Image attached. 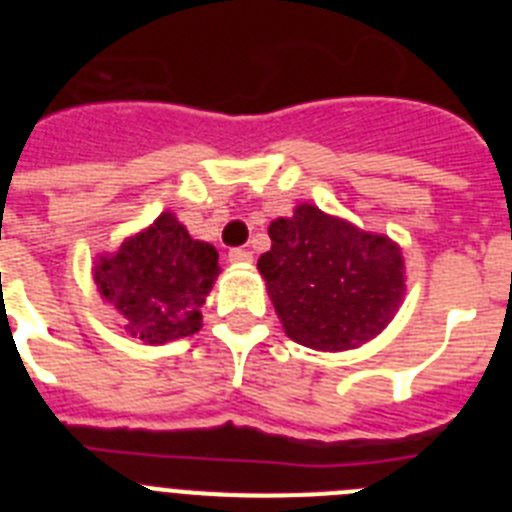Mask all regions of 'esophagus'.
Returning <instances> with one entry per match:
<instances>
[{"instance_id":"esophagus-1","label":"esophagus","mask_w":512,"mask_h":512,"mask_svg":"<svg viewBox=\"0 0 512 512\" xmlns=\"http://www.w3.org/2000/svg\"><path fill=\"white\" fill-rule=\"evenodd\" d=\"M228 259L233 261V264H251L253 253L248 251V248H230Z\"/></svg>"}]
</instances>
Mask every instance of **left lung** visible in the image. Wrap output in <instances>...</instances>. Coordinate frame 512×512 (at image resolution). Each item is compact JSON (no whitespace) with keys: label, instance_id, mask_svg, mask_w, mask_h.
Returning a JSON list of instances; mask_svg holds the SVG:
<instances>
[{"label":"left lung","instance_id":"8db88e82","mask_svg":"<svg viewBox=\"0 0 512 512\" xmlns=\"http://www.w3.org/2000/svg\"><path fill=\"white\" fill-rule=\"evenodd\" d=\"M259 271L292 341L346 351L374 338L402 300V253L318 207L300 205L269 225Z\"/></svg>","mask_w":512,"mask_h":512}]
</instances>
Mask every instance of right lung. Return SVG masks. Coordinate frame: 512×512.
Listing matches in <instances>:
<instances>
[{"label": "right lung", "mask_w": 512, "mask_h": 512, "mask_svg": "<svg viewBox=\"0 0 512 512\" xmlns=\"http://www.w3.org/2000/svg\"><path fill=\"white\" fill-rule=\"evenodd\" d=\"M217 271L215 246L194 241L171 212H164L120 251L102 256L94 279L104 300L128 320L130 336L166 343L200 330V307Z\"/></svg>", "instance_id": "right-lung-1"}]
</instances>
